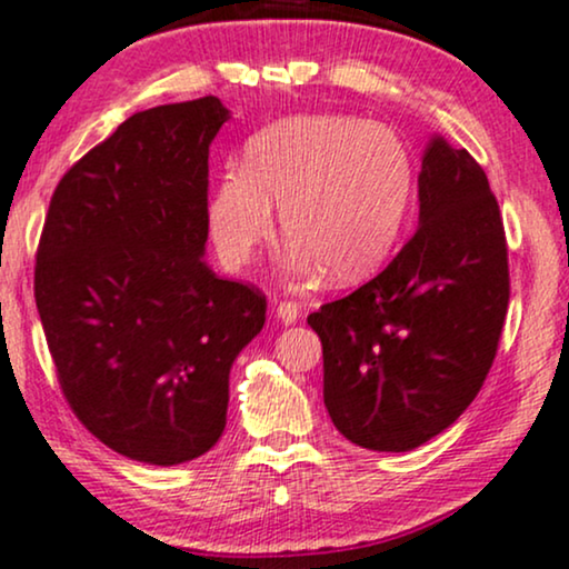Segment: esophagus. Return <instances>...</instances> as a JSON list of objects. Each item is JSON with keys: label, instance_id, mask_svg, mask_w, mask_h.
Returning <instances> with one entry per match:
<instances>
[{"label": "esophagus", "instance_id": "34e87169", "mask_svg": "<svg viewBox=\"0 0 569 569\" xmlns=\"http://www.w3.org/2000/svg\"><path fill=\"white\" fill-rule=\"evenodd\" d=\"M273 317L282 325H296L300 319V306L290 303V300H279V303L273 306Z\"/></svg>", "mask_w": 569, "mask_h": 569}]
</instances>
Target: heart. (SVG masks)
Returning <instances> with one entry per match:
<instances>
[{"mask_svg": "<svg viewBox=\"0 0 569 569\" xmlns=\"http://www.w3.org/2000/svg\"><path fill=\"white\" fill-rule=\"evenodd\" d=\"M416 189V164L397 130L346 113H311L269 124L247 140L207 199L218 258L244 269L277 233L290 242L282 271L311 279L330 269L362 279L391 256Z\"/></svg>", "mask_w": 569, "mask_h": 569, "instance_id": "1", "label": "heart"}]
</instances>
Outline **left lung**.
Masks as SVG:
<instances>
[{
  "mask_svg": "<svg viewBox=\"0 0 569 569\" xmlns=\"http://www.w3.org/2000/svg\"><path fill=\"white\" fill-rule=\"evenodd\" d=\"M418 231L376 279L325 303V407L367 450L407 452L460 418L482 389L509 309L503 220L485 170L431 136Z\"/></svg>",
  "mask_w": 569,
  "mask_h": 569,
  "instance_id": "obj_1",
  "label": "left lung"
}]
</instances>
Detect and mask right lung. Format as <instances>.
<instances>
[{
	"label": "right lung",
	"instance_id": "right-lung-1",
	"mask_svg": "<svg viewBox=\"0 0 569 569\" xmlns=\"http://www.w3.org/2000/svg\"><path fill=\"white\" fill-rule=\"evenodd\" d=\"M216 96L132 113L52 193L33 296L60 389L106 447L149 466L204 456L226 429L229 372L266 298L216 277L207 157Z\"/></svg>",
	"mask_w": 569,
	"mask_h": 569
}]
</instances>
